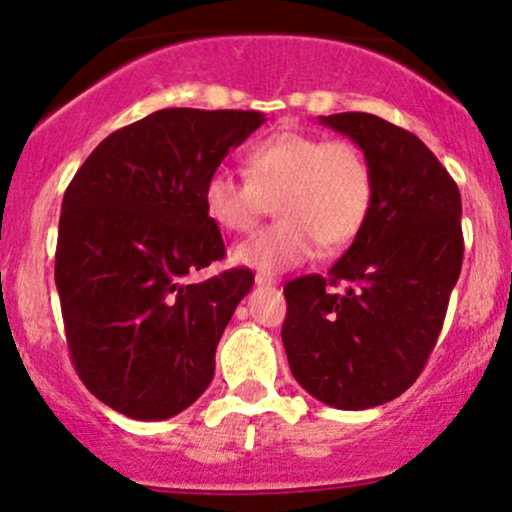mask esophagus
<instances>
[{"mask_svg": "<svg viewBox=\"0 0 512 512\" xmlns=\"http://www.w3.org/2000/svg\"><path fill=\"white\" fill-rule=\"evenodd\" d=\"M255 284L257 286H276V276L272 274H255Z\"/></svg>", "mask_w": 512, "mask_h": 512, "instance_id": "1", "label": "esophagus"}]
</instances>
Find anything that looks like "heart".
I'll return each mask as SVG.
<instances>
[{"label":"heart","mask_w":512,"mask_h":512,"mask_svg":"<svg viewBox=\"0 0 512 512\" xmlns=\"http://www.w3.org/2000/svg\"><path fill=\"white\" fill-rule=\"evenodd\" d=\"M245 178L214 168L202 187L207 216L221 231L248 233L274 199L279 221L233 250V262L286 272L320 250H342L366 226L373 175L356 144L308 132H274L243 156Z\"/></svg>","instance_id":"b5f03b06"}]
</instances>
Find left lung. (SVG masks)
Returning <instances> with one entry per match:
<instances>
[{
  "instance_id": "1",
  "label": "left lung",
  "mask_w": 512,
  "mask_h": 512,
  "mask_svg": "<svg viewBox=\"0 0 512 512\" xmlns=\"http://www.w3.org/2000/svg\"><path fill=\"white\" fill-rule=\"evenodd\" d=\"M361 146L373 175L363 231L330 274L284 286L293 378L337 409H370L414 385L462 269V199L416 134L368 113L322 117ZM339 283L344 292H334Z\"/></svg>"
}]
</instances>
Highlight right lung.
<instances>
[{"mask_svg":"<svg viewBox=\"0 0 512 512\" xmlns=\"http://www.w3.org/2000/svg\"><path fill=\"white\" fill-rule=\"evenodd\" d=\"M262 122L255 110H158L105 137L64 192L55 284L69 356L88 392L129 419H170L214 378L255 274L187 281L226 255L202 187Z\"/></svg>","mask_w":512,"mask_h":512,"instance_id":"right-lung-1","label":"right lung"}]
</instances>
